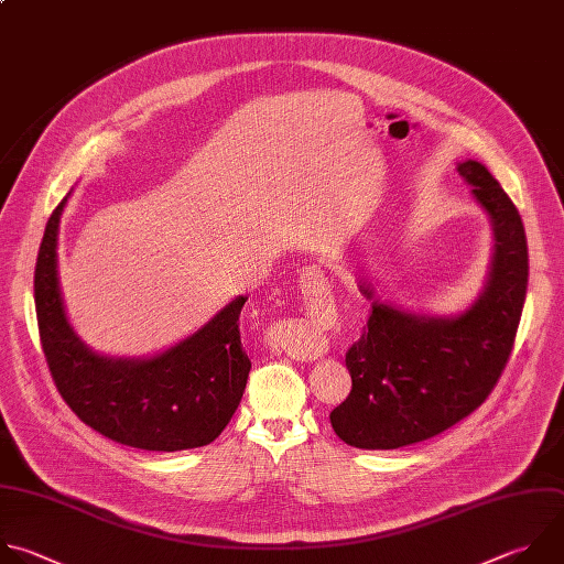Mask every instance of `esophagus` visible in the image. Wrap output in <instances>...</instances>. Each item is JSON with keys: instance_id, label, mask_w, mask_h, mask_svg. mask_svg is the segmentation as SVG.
Segmentation results:
<instances>
[{"instance_id": "34e87169", "label": "esophagus", "mask_w": 564, "mask_h": 564, "mask_svg": "<svg viewBox=\"0 0 564 564\" xmlns=\"http://www.w3.org/2000/svg\"><path fill=\"white\" fill-rule=\"evenodd\" d=\"M299 285H301V294L305 299V303L310 307L325 312L327 307V301L332 299L329 296V283H327V276L325 272L318 268V265H305L301 276H299ZM325 316V314H323ZM290 334V332H288ZM283 347L288 349V354L292 358H299V360H312V358H318V349L316 347V336L314 334H305V336H296V338H285L283 340Z\"/></svg>"}]
</instances>
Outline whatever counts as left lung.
<instances>
[{
  "mask_svg": "<svg viewBox=\"0 0 564 564\" xmlns=\"http://www.w3.org/2000/svg\"><path fill=\"white\" fill-rule=\"evenodd\" d=\"M456 170L491 226L485 285L469 307L438 316L383 301L358 279L371 314L345 354L351 392L329 414L351 447L399 449L449 430L485 403L511 354L529 276L522 219L480 161L465 159Z\"/></svg>",
  "mask_w": 564,
  "mask_h": 564,
  "instance_id": "8db88e82",
  "label": "left lung"
}]
</instances>
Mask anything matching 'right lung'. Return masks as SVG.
Wrapping results in <instances>:
<instances>
[{"label":"right lung","instance_id":"add662e5","mask_svg":"<svg viewBox=\"0 0 564 564\" xmlns=\"http://www.w3.org/2000/svg\"><path fill=\"white\" fill-rule=\"evenodd\" d=\"M70 193L46 224L35 265V307L53 381L68 408L101 436L148 452L210 445L246 392L250 358L235 296L208 323L152 356H106L68 321L57 270L59 221Z\"/></svg>","mask_w":564,"mask_h":564}]
</instances>
